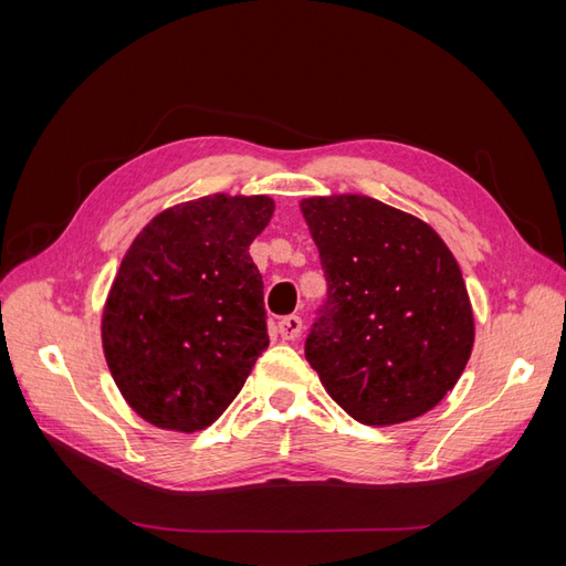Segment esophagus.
I'll return each instance as SVG.
<instances>
[{"label":"esophagus","mask_w":566,"mask_h":566,"mask_svg":"<svg viewBox=\"0 0 566 566\" xmlns=\"http://www.w3.org/2000/svg\"><path fill=\"white\" fill-rule=\"evenodd\" d=\"M300 333H302V318L297 314L283 316L279 321V335L283 339H295V337H300Z\"/></svg>","instance_id":"esophagus-1"}]
</instances>
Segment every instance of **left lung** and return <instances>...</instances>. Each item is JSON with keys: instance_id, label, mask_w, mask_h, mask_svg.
Masks as SVG:
<instances>
[{"instance_id": "1", "label": "left lung", "mask_w": 566, "mask_h": 566, "mask_svg": "<svg viewBox=\"0 0 566 566\" xmlns=\"http://www.w3.org/2000/svg\"><path fill=\"white\" fill-rule=\"evenodd\" d=\"M328 297L304 342L323 387L364 424L432 410L465 370L474 318L432 227L366 196L302 200Z\"/></svg>"}]
</instances>
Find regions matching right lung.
<instances>
[{
    "label": "right lung",
    "mask_w": 566,
    "mask_h": 566,
    "mask_svg": "<svg viewBox=\"0 0 566 566\" xmlns=\"http://www.w3.org/2000/svg\"><path fill=\"white\" fill-rule=\"evenodd\" d=\"M273 214L266 196H205L160 212L134 238L104 310L113 380L144 420L212 424L266 347L262 273L250 243Z\"/></svg>",
    "instance_id": "1"
}]
</instances>
